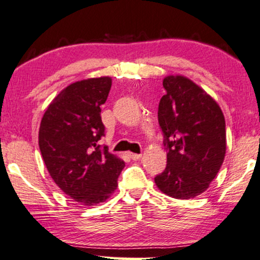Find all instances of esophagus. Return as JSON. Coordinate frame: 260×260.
Instances as JSON below:
<instances>
[{
    "mask_svg": "<svg viewBox=\"0 0 260 260\" xmlns=\"http://www.w3.org/2000/svg\"><path fill=\"white\" fill-rule=\"evenodd\" d=\"M129 156H130V158L133 159V160H139L142 155H141V154H136V153H129Z\"/></svg>",
    "mask_w": 260,
    "mask_h": 260,
    "instance_id": "1",
    "label": "esophagus"
}]
</instances>
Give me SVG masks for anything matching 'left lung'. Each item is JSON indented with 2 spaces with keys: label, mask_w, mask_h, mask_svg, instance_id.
I'll list each match as a JSON object with an SVG mask.
<instances>
[{
  "label": "left lung",
  "mask_w": 260,
  "mask_h": 260,
  "mask_svg": "<svg viewBox=\"0 0 260 260\" xmlns=\"http://www.w3.org/2000/svg\"><path fill=\"white\" fill-rule=\"evenodd\" d=\"M166 94L158 107L168 164L154 177L162 193L190 199L206 190L225 155V120L217 102L182 76L162 82Z\"/></svg>",
  "instance_id": "left-lung-1"
}]
</instances>
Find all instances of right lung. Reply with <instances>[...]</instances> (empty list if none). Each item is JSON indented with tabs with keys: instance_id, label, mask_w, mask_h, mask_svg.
Wrapping results in <instances>:
<instances>
[{
	"instance_id": "add662e5",
	"label": "right lung",
	"mask_w": 260,
	"mask_h": 260,
	"mask_svg": "<svg viewBox=\"0 0 260 260\" xmlns=\"http://www.w3.org/2000/svg\"><path fill=\"white\" fill-rule=\"evenodd\" d=\"M112 85L110 77L70 84L48 106L38 145L54 182L86 206L104 203L117 189L124 161L99 145L105 136L101 108Z\"/></svg>"
}]
</instances>
